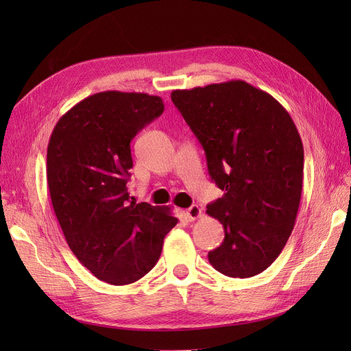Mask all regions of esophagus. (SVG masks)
<instances>
[{
  "label": "esophagus",
  "mask_w": 351,
  "mask_h": 351,
  "mask_svg": "<svg viewBox=\"0 0 351 351\" xmlns=\"http://www.w3.org/2000/svg\"><path fill=\"white\" fill-rule=\"evenodd\" d=\"M186 215L190 221H193V219L202 217V209L197 205H193V206H190L189 209H186Z\"/></svg>",
  "instance_id": "34e87169"
}]
</instances>
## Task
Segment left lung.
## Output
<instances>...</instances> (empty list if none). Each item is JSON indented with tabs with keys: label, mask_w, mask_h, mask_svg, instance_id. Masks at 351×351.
<instances>
[{
	"label": "left lung",
	"mask_w": 351,
	"mask_h": 351,
	"mask_svg": "<svg viewBox=\"0 0 351 351\" xmlns=\"http://www.w3.org/2000/svg\"><path fill=\"white\" fill-rule=\"evenodd\" d=\"M177 110L204 146L224 196L206 214L224 227L208 253L218 272L249 278L278 258L294 228L303 186V143L290 114L243 80L173 90Z\"/></svg>",
	"instance_id": "left-lung-1"
}]
</instances>
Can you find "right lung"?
I'll return each mask as SVG.
<instances>
[{"mask_svg":"<svg viewBox=\"0 0 351 351\" xmlns=\"http://www.w3.org/2000/svg\"><path fill=\"white\" fill-rule=\"evenodd\" d=\"M162 111L159 97L99 92L62 115L49 137L47 180L60 227L83 267L112 285L145 277L178 221L168 206L136 204L127 192L130 142Z\"/></svg>","mask_w":351,"mask_h":351,"instance_id":"right-lung-1","label":"right lung"}]
</instances>
